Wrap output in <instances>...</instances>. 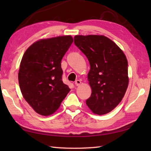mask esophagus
Instances as JSON below:
<instances>
[{
    "label": "esophagus",
    "mask_w": 151,
    "mask_h": 151,
    "mask_svg": "<svg viewBox=\"0 0 151 151\" xmlns=\"http://www.w3.org/2000/svg\"><path fill=\"white\" fill-rule=\"evenodd\" d=\"M81 84V81H80V80H76V81H75V85L76 86H78Z\"/></svg>",
    "instance_id": "esophagus-1"
}]
</instances>
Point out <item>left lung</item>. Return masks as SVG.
<instances>
[{
	"label": "left lung",
	"instance_id": "obj_1",
	"mask_svg": "<svg viewBox=\"0 0 151 151\" xmlns=\"http://www.w3.org/2000/svg\"><path fill=\"white\" fill-rule=\"evenodd\" d=\"M74 40L90 64L88 81L92 92L86 104L93 114H108L120 103L129 86L127 57L103 35H76Z\"/></svg>",
	"mask_w": 151,
	"mask_h": 151
}]
</instances>
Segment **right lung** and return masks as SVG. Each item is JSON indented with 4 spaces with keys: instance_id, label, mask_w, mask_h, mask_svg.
Returning a JSON list of instances; mask_svg holds the SVG:
<instances>
[{
    "instance_id": "obj_1",
    "label": "right lung",
    "mask_w": 151,
    "mask_h": 151,
    "mask_svg": "<svg viewBox=\"0 0 151 151\" xmlns=\"http://www.w3.org/2000/svg\"><path fill=\"white\" fill-rule=\"evenodd\" d=\"M73 42L71 36L41 39L28 48L18 73L21 93L38 114H54L70 89L62 81L61 61Z\"/></svg>"
}]
</instances>
